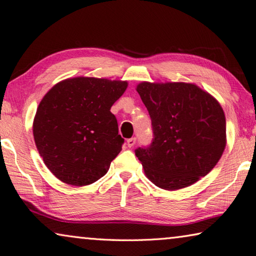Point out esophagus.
I'll use <instances>...</instances> for the list:
<instances>
[{
    "instance_id": "obj_1",
    "label": "esophagus",
    "mask_w": 256,
    "mask_h": 256,
    "mask_svg": "<svg viewBox=\"0 0 256 256\" xmlns=\"http://www.w3.org/2000/svg\"><path fill=\"white\" fill-rule=\"evenodd\" d=\"M135 142H136V138H128V140L126 144H128V148H133L134 144H135Z\"/></svg>"
}]
</instances>
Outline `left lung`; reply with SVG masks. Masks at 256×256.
<instances>
[{
	"instance_id": "obj_1",
	"label": "left lung",
	"mask_w": 256,
	"mask_h": 256,
	"mask_svg": "<svg viewBox=\"0 0 256 256\" xmlns=\"http://www.w3.org/2000/svg\"><path fill=\"white\" fill-rule=\"evenodd\" d=\"M136 91L150 113L154 138L135 150L157 187L177 190L212 170L226 148L220 103L194 84L140 82Z\"/></svg>"
}]
</instances>
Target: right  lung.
Masks as SVG:
<instances>
[{
    "mask_svg": "<svg viewBox=\"0 0 256 256\" xmlns=\"http://www.w3.org/2000/svg\"><path fill=\"white\" fill-rule=\"evenodd\" d=\"M126 88V81L76 77L58 82L42 98L32 134L59 180L80 187L108 172L124 143L110 108Z\"/></svg>",
    "mask_w": 256,
    "mask_h": 256,
    "instance_id": "1",
    "label": "right lung"
}]
</instances>
